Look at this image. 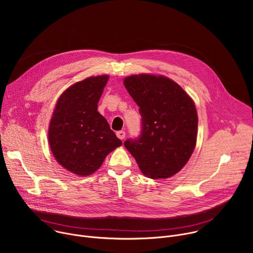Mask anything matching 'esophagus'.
<instances>
[{
    "instance_id": "obj_1",
    "label": "esophagus",
    "mask_w": 253,
    "mask_h": 253,
    "mask_svg": "<svg viewBox=\"0 0 253 253\" xmlns=\"http://www.w3.org/2000/svg\"><path fill=\"white\" fill-rule=\"evenodd\" d=\"M116 135H117V137L119 138V139H121V140H123L124 138H125V135H126V133H125V131H117L116 132Z\"/></svg>"
}]
</instances>
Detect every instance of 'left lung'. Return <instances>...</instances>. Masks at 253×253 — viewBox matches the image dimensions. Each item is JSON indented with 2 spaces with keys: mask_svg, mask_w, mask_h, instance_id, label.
Segmentation results:
<instances>
[{
  "mask_svg": "<svg viewBox=\"0 0 253 253\" xmlns=\"http://www.w3.org/2000/svg\"><path fill=\"white\" fill-rule=\"evenodd\" d=\"M124 85L141 115L138 138L124 142L144 175L168 178L189 160L197 136L198 117L192 99L174 81L148 74L125 78Z\"/></svg>",
  "mask_w": 253,
  "mask_h": 253,
  "instance_id": "obj_1",
  "label": "left lung"
}]
</instances>
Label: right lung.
Masks as SVG:
<instances>
[{
	"instance_id": "right-lung-1",
	"label": "right lung",
	"mask_w": 253,
	"mask_h": 253,
	"mask_svg": "<svg viewBox=\"0 0 253 253\" xmlns=\"http://www.w3.org/2000/svg\"><path fill=\"white\" fill-rule=\"evenodd\" d=\"M109 76L90 77L69 87L58 99L49 127L52 153L65 169L80 176L95 172L122 145L97 111Z\"/></svg>"
}]
</instances>
